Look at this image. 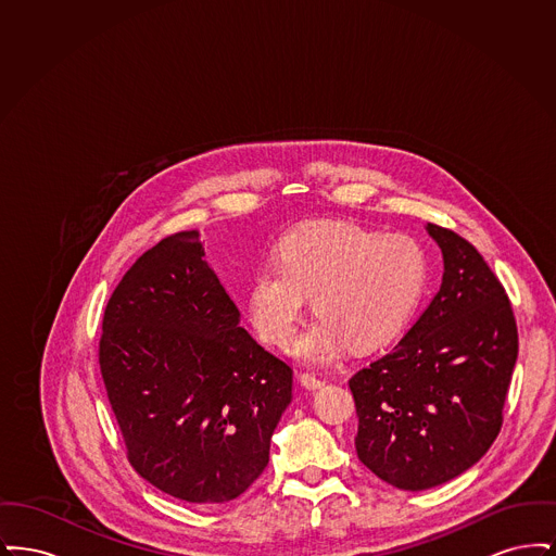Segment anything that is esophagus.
<instances>
[{
  "mask_svg": "<svg viewBox=\"0 0 556 556\" xmlns=\"http://www.w3.org/2000/svg\"><path fill=\"white\" fill-rule=\"evenodd\" d=\"M300 381H302V386L308 388V390H320V388L327 383L325 379L315 377V375H311V372H302V375H300Z\"/></svg>",
  "mask_w": 556,
  "mask_h": 556,
  "instance_id": "obj_1",
  "label": "esophagus"
}]
</instances>
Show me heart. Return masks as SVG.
Here are the masks:
<instances>
[{"label":"heart","instance_id":"1","mask_svg":"<svg viewBox=\"0 0 556 556\" xmlns=\"http://www.w3.org/2000/svg\"><path fill=\"white\" fill-rule=\"evenodd\" d=\"M421 245L340 220L291 231L279 263L258 270L248 295L250 318L268 344L286 345L313 295V320L293 342L308 363L333 361L345 344L370 350L388 342L417 304L425 283Z\"/></svg>","mask_w":556,"mask_h":556}]
</instances>
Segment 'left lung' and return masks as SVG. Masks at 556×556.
<instances>
[{
	"label": "left lung",
	"mask_w": 556,
	"mask_h": 556,
	"mask_svg": "<svg viewBox=\"0 0 556 556\" xmlns=\"http://www.w3.org/2000/svg\"><path fill=\"white\" fill-rule=\"evenodd\" d=\"M427 233L444 256L440 291L350 379L361 463L410 492L460 476L494 444L519 352L510 300L476 245L433 223Z\"/></svg>",
	"instance_id": "obj_1"
}]
</instances>
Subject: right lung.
I'll return each instance as SVG.
<instances>
[{
	"label": "right lung",
	"instance_id": "obj_1",
	"mask_svg": "<svg viewBox=\"0 0 556 556\" xmlns=\"http://www.w3.org/2000/svg\"><path fill=\"white\" fill-rule=\"evenodd\" d=\"M100 370L132 469L186 503L243 494L291 402L293 370L239 327L200 231L162 239L125 273L102 320Z\"/></svg>",
	"mask_w": 556,
	"mask_h": 556
}]
</instances>
